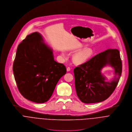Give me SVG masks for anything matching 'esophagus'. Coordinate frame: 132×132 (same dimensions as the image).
<instances>
[{
  "label": "esophagus",
  "instance_id": "esophagus-1",
  "mask_svg": "<svg viewBox=\"0 0 132 132\" xmlns=\"http://www.w3.org/2000/svg\"><path fill=\"white\" fill-rule=\"evenodd\" d=\"M70 70H71V68L69 67H67V71H70Z\"/></svg>",
  "mask_w": 132,
  "mask_h": 132
}]
</instances>
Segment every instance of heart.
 I'll return each instance as SVG.
<instances>
[{"label":"heart","mask_w":132,"mask_h":132,"mask_svg":"<svg viewBox=\"0 0 132 132\" xmlns=\"http://www.w3.org/2000/svg\"><path fill=\"white\" fill-rule=\"evenodd\" d=\"M93 55V51L90 48H86L77 53L73 57V61L76 64H81L86 62ZM62 56H66L65 53H62Z\"/></svg>","instance_id":"heart-1"}]
</instances>
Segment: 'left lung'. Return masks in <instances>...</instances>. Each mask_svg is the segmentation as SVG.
<instances>
[{
	"label": "left lung",
	"mask_w": 132,
	"mask_h": 132,
	"mask_svg": "<svg viewBox=\"0 0 132 132\" xmlns=\"http://www.w3.org/2000/svg\"><path fill=\"white\" fill-rule=\"evenodd\" d=\"M107 64L115 69V76L110 82H106L101 72ZM77 95L85 103L100 102L106 100L117 86L122 72V62L119 51L108 49L74 69Z\"/></svg>",
	"instance_id": "obj_1"
}]
</instances>
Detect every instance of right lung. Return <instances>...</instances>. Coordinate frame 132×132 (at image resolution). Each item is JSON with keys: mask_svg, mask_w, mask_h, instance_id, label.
Listing matches in <instances>:
<instances>
[{"mask_svg": "<svg viewBox=\"0 0 132 132\" xmlns=\"http://www.w3.org/2000/svg\"><path fill=\"white\" fill-rule=\"evenodd\" d=\"M13 69L20 93L37 103L50 99L59 79L66 73V67L54 60L52 50L36 32L19 44Z\"/></svg>", "mask_w": 132, "mask_h": 132, "instance_id": "add662e5", "label": "right lung"}]
</instances>
